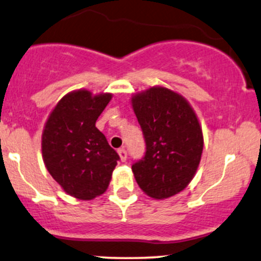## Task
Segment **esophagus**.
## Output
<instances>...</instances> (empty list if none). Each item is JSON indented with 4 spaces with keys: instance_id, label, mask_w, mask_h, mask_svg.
Listing matches in <instances>:
<instances>
[{
    "instance_id": "34e87169",
    "label": "esophagus",
    "mask_w": 261,
    "mask_h": 261,
    "mask_svg": "<svg viewBox=\"0 0 261 261\" xmlns=\"http://www.w3.org/2000/svg\"><path fill=\"white\" fill-rule=\"evenodd\" d=\"M118 154H119V156H120V161H122V162L127 161V150H125L124 148H119Z\"/></svg>"
}]
</instances>
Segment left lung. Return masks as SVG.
<instances>
[{
	"instance_id": "left-lung-1",
	"label": "left lung",
	"mask_w": 261,
	"mask_h": 261,
	"mask_svg": "<svg viewBox=\"0 0 261 261\" xmlns=\"http://www.w3.org/2000/svg\"><path fill=\"white\" fill-rule=\"evenodd\" d=\"M145 141V154L132 164L137 183L155 199L173 197L194 176L203 133L194 111L180 94L153 87L132 98Z\"/></svg>"
}]
</instances>
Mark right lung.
I'll return each mask as SVG.
<instances>
[{
    "mask_svg": "<svg viewBox=\"0 0 261 261\" xmlns=\"http://www.w3.org/2000/svg\"><path fill=\"white\" fill-rule=\"evenodd\" d=\"M112 94L92 96L71 92L57 103L42 134V155L47 170L64 192L91 200L106 192L119 155L100 130L98 117Z\"/></svg>",
    "mask_w": 261,
    "mask_h": 261,
    "instance_id": "obj_1",
    "label": "right lung"
}]
</instances>
